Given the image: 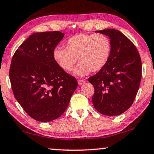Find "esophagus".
Wrapping results in <instances>:
<instances>
[{
  "label": "esophagus",
  "instance_id": "1",
  "mask_svg": "<svg viewBox=\"0 0 154 154\" xmlns=\"http://www.w3.org/2000/svg\"><path fill=\"white\" fill-rule=\"evenodd\" d=\"M78 82H79V84L81 86V85H82V84H83V83H86V81H85V80H82V79H81V80H79V81H78Z\"/></svg>",
  "mask_w": 154,
  "mask_h": 154
}]
</instances>
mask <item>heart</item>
I'll return each instance as SVG.
<instances>
[{"label":"heart","instance_id":"obj_1","mask_svg":"<svg viewBox=\"0 0 154 154\" xmlns=\"http://www.w3.org/2000/svg\"><path fill=\"white\" fill-rule=\"evenodd\" d=\"M65 48L56 47L53 58L64 71L73 70L77 60L80 63L74 70V75L83 77L102 70L109 63L112 53L111 40L104 34L79 33L69 38Z\"/></svg>","mask_w":154,"mask_h":154}]
</instances>
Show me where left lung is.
Returning a JSON list of instances; mask_svg holds the SVG:
<instances>
[{
	"instance_id": "left-lung-1",
	"label": "left lung",
	"mask_w": 154,
	"mask_h": 154,
	"mask_svg": "<svg viewBox=\"0 0 154 154\" xmlns=\"http://www.w3.org/2000/svg\"><path fill=\"white\" fill-rule=\"evenodd\" d=\"M96 32L109 36L112 53L107 65L88 79L95 90L93 104L103 115H120L131 106L139 88L141 58L134 43L118 30Z\"/></svg>"
}]
</instances>
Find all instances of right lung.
I'll return each mask as SVG.
<instances>
[{"instance_id":"1","label":"right lung","mask_w":154,"mask_h":154,"mask_svg":"<svg viewBox=\"0 0 154 154\" xmlns=\"http://www.w3.org/2000/svg\"><path fill=\"white\" fill-rule=\"evenodd\" d=\"M59 31L35 33L17 49L9 76L15 98L28 116L49 122L67 109L78 82L57 65L53 51L63 38Z\"/></svg>"}]
</instances>
